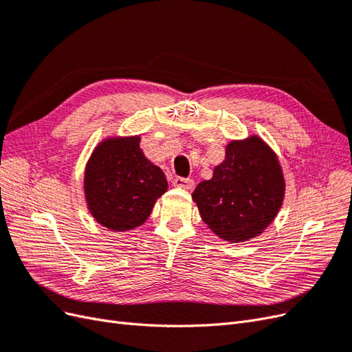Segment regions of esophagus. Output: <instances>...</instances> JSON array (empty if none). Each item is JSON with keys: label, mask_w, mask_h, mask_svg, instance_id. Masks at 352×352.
Returning a JSON list of instances; mask_svg holds the SVG:
<instances>
[{"label": "esophagus", "mask_w": 352, "mask_h": 352, "mask_svg": "<svg viewBox=\"0 0 352 352\" xmlns=\"http://www.w3.org/2000/svg\"><path fill=\"white\" fill-rule=\"evenodd\" d=\"M173 186L189 190V189L194 188V180L192 179H185V177H175L173 179Z\"/></svg>", "instance_id": "1"}]
</instances>
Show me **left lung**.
<instances>
[{"label":"left lung","instance_id":"left-lung-1","mask_svg":"<svg viewBox=\"0 0 352 352\" xmlns=\"http://www.w3.org/2000/svg\"><path fill=\"white\" fill-rule=\"evenodd\" d=\"M285 197L279 158L258 135L230 141L212 177L192 194L201 219L221 239L245 242L261 235Z\"/></svg>","mask_w":352,"mask_h":352}]
</instances>
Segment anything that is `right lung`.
Instances as JSON below:
<instances>
[{
    "label": "right lung",
    "instance_id": "1",
    "mask_svg": "<svg viewBox=\"0 0 352 352\" xmlns=\"http://www.w3.org/2000/svg\"><path fill=\"white\" fill-rule=\"evenodd\" d=\"M163 170L141 150V136L102 140L85 167L83 192L100 225L114 232L132 230L150 217L155 201L167 190Z\"/></svg>",
    "mask_w": 352,
    "mask_h": 352
}]
</instances>
